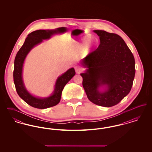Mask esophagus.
Listing matches in <instances>:
<instances>
[{
    "instance_id": "esophagus-1",
    "label": "esophagus",
    "mask_w": 152,
    "mask_h": 152,
    "mask_svg": "<svg viewBox=\"0 0 152 152\" xmlns=\"http://www.w3.org/2000/svg\"><path fill=\"white\" fill-rule=\"evenodd\" d=\"M75 71L77 73H80L83 71V69L79 66H76L75 67Z\"/></svg>"
}]
</instances>
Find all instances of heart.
I'll use <instances>...</instances> for the list:
<instances>
[{
    "label": "heart",
    "instance_id": "1",
    "mask_svg": "<svg viewBox=\"0 0 152 152\" xmlns=\"http://www.w3.org/2000/svg\"><path fill=\"white\" fill-rule=\"evenodd\" d=\"M90 40V38L88 37H84L81 40V41L79 43L77 44V47L80 50H82L83 52L86 54H89L91 51L94 50V47L96 45V43L93 41L91 40L89 42V41Z\"/></svg>",
    "mask_w": 152,
    "mask_h": 152
}]
</instances>
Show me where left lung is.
Returning <instances> with one entry per match:
<instances>
[{"label":"left lung","mask_w":152,"mask_h":152,"mask_svg":"<svg viewBox=\"0 0 152 152\" xmlns=\"http://www.w3.org/2000/svg\"><path fill=\"white\" fill-rule=\"evenodd\" d=\"M100 44L83 59L87 68L81 73L88 99L104 107L114 106L130 92L135 76V60L121 36L94 30Z\"/></svg>","instance_id":"obj_1"}]
</instances>
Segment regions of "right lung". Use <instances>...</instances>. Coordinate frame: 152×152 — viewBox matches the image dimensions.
I'll return each mask as SVG.
<instances>
[{
	"instance_id": "right-lung-1",
	"label": "right lung",
	"mask_w": 152,
	"mask_h": 152,
	"mask_svg": "<svg viewBox=\"0 0 152 152\" xmlns=\"http://www.w3.org/2000/svg\"><path fill=\"white\" fill-rule=\"evenodd\" d=\"M66 27H60L55 29L36 30L28 35L20 49L18 52L14 61V81L16 92L20 97L32 107L45 109L55 106L58 104L64 87L75 75L73 68L58 76L56 81L52 94L46 97H36L27 91L23 80V67L24 60L31 50L37 45L43 42V40L50 39L56 34H63L67 31Z\"/></svg>"
}]
</instances>
